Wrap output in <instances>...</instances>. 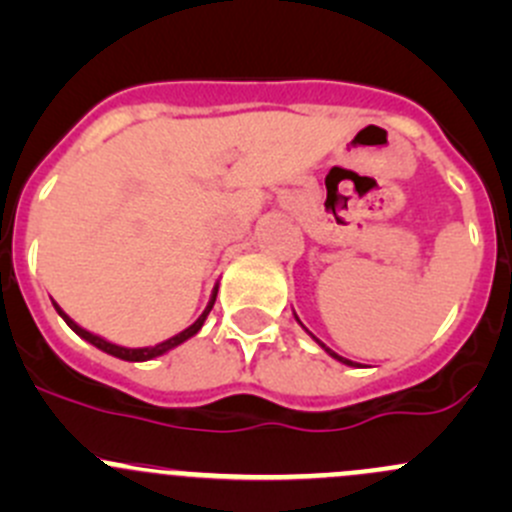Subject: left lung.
I'll return each mask as SVG.
<instances>
[{
    "label": "left lung",
    "instance_id": "obj_1",
    "mask_svg": "<svg viewBox=\"0 0 512 512\" xmlns=\"http://www.w3.org/2000/svg\"><path fill=\"white\" fill-rule=\"evenodd\" d=\"M294 319H297V322H299V317H297V314H294ZM299 324H302V322H299ZM302 327H304V324H302ZM307 334H309V337H312V339H314V342H317V344H319V347H322V349H324V352H327L329 356H332V359L342 361V364H347V366H356V364H354V361L344 359V356H339L337 352H332V349H329V347H327V344H324V342H319V339H317V337H314V334H312V332H307Z\"/></svg>",
    "mask_w": 512,
    "mask_h": 512
}]
</instances>
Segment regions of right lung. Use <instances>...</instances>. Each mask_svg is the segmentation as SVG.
Here are the masks:
<instances>
[{
  "label": "right lung",
  "instance_id": "right-lung-1",
  "mask_svg": "<svg viewBox=\"0 0 512 512\" xmlns=\"http://www.w3.org/2000/svg\"><path fill=\"white\" fill-rule=\"evenodd\" d=\"M215 297H218V285L213 287V294H210V302H208V307L203 309V314H200V317L195 319V322L190 324L188 329H183V332H178V334H175V337H170V339H165V342L156 344V347H138V349H131V347H121V344H113V342H108V339L98 337V334L89 332V329L79 327V324H76L74 319H71L69 314H66L64 309H61L59 304H56V302H54V309H56V312H59V317L64 319V322L69 324V327L74 329L76 334H79L81 339H86V342H89V344H94V347H96V349H101V352H106V354L116 356V359H123V361H151V359H156V356H163L165 352H170V349L180 347V344H183V342H188L190 337H195V334H198L200 329H203L205 319H208L210 309H213V304H215Z\"/></svg>",
  "mask_w": 512,
  "mask_h": 512
}]
</instances>
